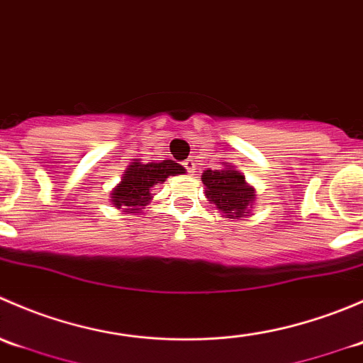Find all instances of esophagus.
<instances>
[{"mask_svg": "<svg viewBox=\"0 0 363 363\" xmlns=\"http://www.w3.org/2000/svg\"><path fill=\"white\" fill-rule=\"evenodd\" d=\"M182 164H184V168L188 170V174H195V170H196L195 160H186Z\"/></svg>", "mask_w": 363, "mask_h": 363, "instance_id": "obj_1", "label": "esophagus"}]
</instances>
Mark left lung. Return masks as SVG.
Here are the masks:
<instances>
[{
  "label": "left lung",
  "instance_id": "8db88e82",
  "mask_svg": "<svg viewBox=\"0 0 363 363\" xmlns=\"http://www.w3.org/2000/svg\"><path fill=\"white\" fill-rule=\"evenodd\" d=\"M202 182L208 202L214 203L223 216L239 219L250 214V207L256 199L255 188L232 164L223 163L221 170H205Z\"/></svg>",
  "mask_w": 363,
  "mask_h": 363
}]
</instances>
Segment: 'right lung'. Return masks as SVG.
<instances>
[{
	"instance_id": "obj_1",
	"label": "right lung",
	"mask_w": 363,
	"mask_h": 363,
	"mask_svg": "<svg viewBox=\"0 0 363 363\" xmlns=\"http://www.w3.org/2000/svg\"><path fill=\"white\" fill-rule=\"evenodd\" d=\"M177 174H184V168L172 160H163L160 163H142L140 160H133L111 193L113 207L123 208V212H138L145 208L152 199V188Z\"/></svg>"
}]
</instances>
